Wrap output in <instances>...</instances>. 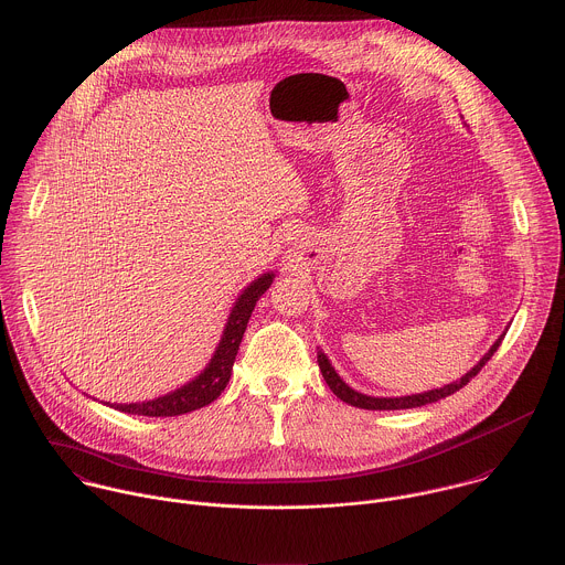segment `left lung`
<instances>
[{
	"mask_svg": "<svg viewBox=\"0 0 565 565\" xmlns=\"http://www.w3.org/2000/svg\"><path fill=\"white\" fill-rule=\"evenodd\" d=\"M507 330H509V328H507ZM507 330L502 332V337L495 339V342L489 347V351H487L460 380L450 382V384H446V386H441V388H433V391H424V393H415V395H402V397H373V395H364V393L351 388V386L340 377L339 373H337V369L332 366L330 358L323 353V349H319L317 360H319V369H321V373H323L328 386L332 388V393H334L339 399H342L344 404H351V406L364 408V411H404V408H417V406H426V404L439 402V399L448 397L451 393H456L458 388H462V386H465L473 375H478V371L491 360V355L498 351L500 342L504 339Z\"/></svg>",
	"mask_w": 565,
	"mask_h": 565,
	"instance_id": "left-lung-1",
	"label": "left lung"
}]
</instances>
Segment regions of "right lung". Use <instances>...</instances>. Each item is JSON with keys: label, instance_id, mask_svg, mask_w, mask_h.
<instances>
[{"label": "right lung", "instance_id": "1", "mask_svg": "<svg viewBox=\"0 0 565 565\" xmlns=\"http://www.w3.org/2000/svg\"><path fill=\"white\" fill-rule=\"evenodd\" d=\"M275 279V273L268 270L264 275H259L257 279H253L235 299L228 319H226L225 330L221 342L212 355V360L207 362V366L190 382H185L183 386L159 395L154 399H146V402H132V404H111L107 402V406H111L115 411L128 413V415H141V417H177V415H185L192 411H199L207 404H212L214 399L221 397V393L225 391L231 377V369L239 349V342L244 337L246 323L255 310V303L259 301V297L270 288Z\"/></svg>", "mask_w": 565, "mask_h": 565}]
</instances>
